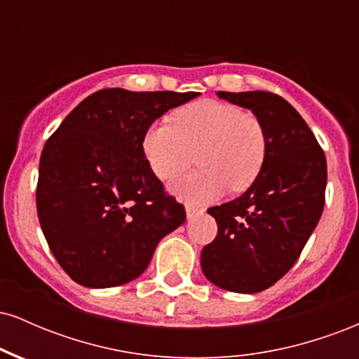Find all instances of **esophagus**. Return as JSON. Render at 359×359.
I'll return each mask as SVG.
<instances>
[{"instance_id": "34e87169", "label": "esophagus", "mask_w": 359, "mask_h": 359, "mask_svg": "<svg viewBox=\"0 0 359 359\" xmlns=\"http://www.w3.org/2000/svg\"><path fill=\"white\" fill-rule=\"evenodd\" d=\"M201 212H203V211H201V209L192 208V205H187V208H185V214H187V219H192V217L199 216Z\"/></svg>"}]
</instances>
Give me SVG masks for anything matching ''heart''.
Instances as JSON below:
<instances>
[{
    "label": "heart",
    "mask_w": 359,
    "mask_h": 359,
    "mask_svg": "<svg viewBox=\"0 0 359 359\" xmlns=\"http://www.w3.org/2000/svg\"><path fill=\"white\" fill-rule=\"evenodd\" d=\"M143 155L160 180H172L192 163L201 168L172 184L180 199L205 204L231 187L248 189L265 165L262 121L229 102L204 100L182 106L172 123H154L143 135Z\"/></svg>",
    "instance_id": "1"
}]
</instances>
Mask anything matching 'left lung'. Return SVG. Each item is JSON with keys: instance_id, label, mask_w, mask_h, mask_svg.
Returning <instances> with one entry per match:
<instances>
[{"instance_id": "8db88e82", "label": "left lung", "mask_w": 359, "mask_h": 359, "mask_svg": "<svg viewBox=\"0 0 359 359\" xmlns=\"http://www.w3.org/2000/svg\"><path fill=\"white\" fill-rule=\"evenodd\" d=\"M226 100L262 121L265 165L245 194L208 212L217 236L201 253L203 273L214 285L257 294L294 266L324 209L327 165L314 133L292 104L266 90L224 93Z\"/></svg>"}]
</instances>
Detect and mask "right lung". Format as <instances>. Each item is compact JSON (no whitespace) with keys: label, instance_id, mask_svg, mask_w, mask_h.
<instances>
[{"label":"right lung","instance_id":"right-lung-1","mask_svg":"<svg viewBox=\"0 0 359 359\" xmlns=\"http://www.w3.org/2000/svg\"><path fill=\"white\" fill-rule=\"evenodd\" d=\"M199 93L101 89L77 104L45 143L39 221L59 265L79 285L118 287L147 270L185 209L143 155L147 128Z\"/></svg>","mask_w":359,"mask_h":359}]
</instances>
